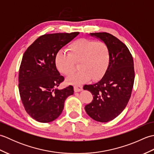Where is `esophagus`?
Masks as SVG:
<instances>
[{"label": "esophagus", "instance_id": "esophagus-1", "mask_svg": "<svg viewBox=\"0 0 154 154\" xmlns=\"http://www.w3.org/2000/svg\"><path fill=\"white\" fill-rule=\"evenodd\" d=\"M75 92H79V91L83 90V86L82 85H75L73 87Z\"/></svg>", "mask_w": 154, "mask_h": 154}]
</instances>
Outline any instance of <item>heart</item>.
Instances as JSON below:
<instances>
[{"label": "heart", "mask_w": 154, "mask_h": 154, "mask_svg": "<svg viewBox=\"0 0 154 154\" xmlns=\"http://www.w3.org/2000/svg\"><path fill=\"white\" fill-rule=\"evenodd\" d=\"M110 53L109 46L103 42L81 38L69 45L68 53L60 51L55 56V65L61 73L70 76L79 63L80 71L69 77L67 81L80 84L100 79L109 68Z\"/></svg>", "instance_id": "heart-1"}]
</instances>
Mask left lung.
Instances as JSON below:
<instances>
[{
  "label": "left lung",
  "mask_w": 154,
  "mask_h": 154,
  "mask_svg": "<svg viewBox=\"0 0 154 154\" xmlns=\"http://www.w3.org/2000/svg\"><path fill=\"white\" fill-rule=\"evenodd\" d=\"M89 35L109 46L110 60L102 79L83 87L93 96L92 102L85 106V110L93 120L107 122L119 116L128 103L135 77L134 61L126 45L112 34L99 32Z\"/></svg>",
  "instance_id": "obj_1"
}]
</instances>
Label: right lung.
Listing matches in <instances>:
<instances>
[{"instance_id":"add662e5","label":"right lung","mask_w":154,"mask_h":154,"mask_svg":"<svg viewBox=\"0 0 154 154\" xmlns=\"http://www.w3.org/2000/svg\"><path fill=\"white\" fill-rule=\"evenodd\" d=\"M79 32L41 35L24 52L19 70L18 89L23 105L32 119L46 123L61 114L67 98L73 94L69 85L57 87L64 80L55 65V56Z\"/></svg>"}]
</instances>
